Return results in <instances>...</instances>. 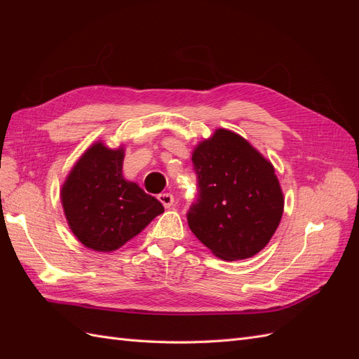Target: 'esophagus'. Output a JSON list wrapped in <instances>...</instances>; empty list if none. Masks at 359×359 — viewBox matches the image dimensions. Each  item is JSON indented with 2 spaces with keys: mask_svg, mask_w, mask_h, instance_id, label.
Here are the masks:
<instances>
[{
  "mask_svg": "<svg viewBox=\"0 0 359 359\" xmlns=\"http://www.w3.org/2000/svg\"><path fill=\"white\" fill-rule=\"evenodd\" d=\"M158 201L163 203V206L165 208H170V206L173 205V196L170 193H161L158 194Z\"/></svg>",
  "mask_w": 359,
  "mask_h": 359,
  "instance_id": "obj_1",
  "label": "esophagus"
}]
</instances>
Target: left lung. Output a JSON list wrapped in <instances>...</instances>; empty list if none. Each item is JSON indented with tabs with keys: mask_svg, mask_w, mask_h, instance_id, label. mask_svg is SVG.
<instances>
[{
	"mask_svg": "<svg viewBox=\"0 0 359 359\" xmlns=\"http://www.w3.org/2000/svg\"><path fill=\"white\" fill-rule=\"evenodd\" d=\"M199 201L187 222L194 236L223 260L257 255L276 233L285 208L276 169L247 139L217 128L194 147Z\"/></svg>",
	"mask_w": 359,
	"mask_h": 359,
	"instance_id": "1",
	"label": "left lung"
}]
</instances>
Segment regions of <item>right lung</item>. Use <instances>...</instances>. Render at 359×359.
I'll use <instances>...</instances> for the list:
<instances>
[{
  "instance_id": "add662e5",
  "label": "right lung",
  "mask_w": 359,
  "mask_h": 359,
  "mask_svg": "<svg viewBox=\"0 0 359 359\" xmlns=\"http://www.w3.org/2000/svg\"><path fill=\"white\" fill-rule=\"evenodd\" d=\"M126 149L97 140L74 163L61 187V203L70 231L94 252L123 247L165 211L136 182L123 175Z\"/></svg>"
}]
</instances>
